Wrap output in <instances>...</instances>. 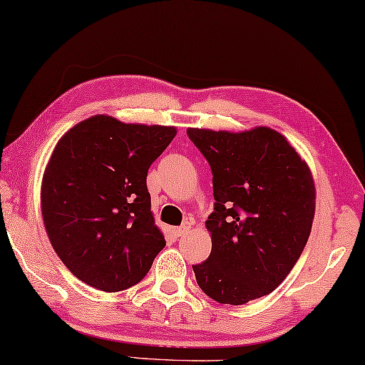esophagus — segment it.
<instances>
[{
  "instance_id": "1",
  "label": "esophagus",
  "mask_w": 365,
  "mask_h": 365,
  "mask_svg": "<svg viewBox=\"0 0 365 365\" xmlns=\"http://www.w3.org/2000/svg\"><path fill=\"white\" fill-rule=\"evenodd\" d=\"M187 232H189V223H187V225H182V227H179V228H173V235H175V238H181Z\"/></svg>"
}]
</instances>
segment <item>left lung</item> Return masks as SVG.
<instances>
[{
	"label": "left lung",
	"mask_w": 365,
	"mask_h": 365,
	"mask_svg": "<svg viewBox=\"0 0 365 365\" xmlns=\"http://www.w3.org/2000/svg\"><path fill=\"white\" fill-rule=\"evenodd\" d=\"M214 175L212 251L192 266L218 304L243 305L289 276L310 237L315 182L307 161L269 127L245 132L187 128Z\"/></svg>",
	"instance_id": "obj_1"
}]
</instances>
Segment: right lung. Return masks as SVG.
<instances>
[{"label":"right lung","instance_id":"right-lung-1","mask_svg":"<svg viewBox=\"0 0 365 365\" xmlns=\"http://www.w3.org/2000/svg\"><path fill=\"white\" fill-rule=\"evenodd\" d=\"M176 127L93 115L55 145L41 205L55 253L73 276L104 292L138 284L166 241L155 225L147 175Z\"/></svg>","mask_w":365,"mask_h":365}]
</instances>
